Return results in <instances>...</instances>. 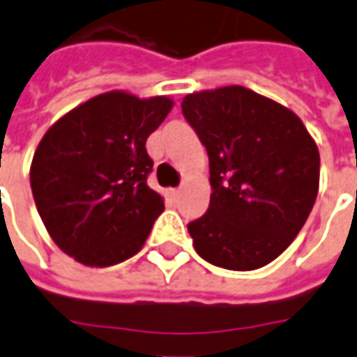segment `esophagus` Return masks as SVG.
Returning a JSON list of instances; mask_svg holds the SVG:
<instances>
[{
	"instance_id": "1",
	"label": "esophagus",
	"mask_w": 357,
	"mask_h": 357,
	"mask_svg": "<svg viewBox=\"0 0 357 357\" xmlns=\"http://www.w3.org/2000/svg\"><path fill=\"white\" fill-rule=\"evenodd\" d=\"M170 197L174 201H178L179 197H181V189H170Z\"/></svg>"
}]
</instances>
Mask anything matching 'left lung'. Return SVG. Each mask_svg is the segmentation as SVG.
Instances as JSON below:
<instances>
[{"instance_id": "left-lung-1", "label": "left lung", "mask_w": 357, "mask_h": 357, "mask_svg": "<svg viewBox=\"0 0 357 357\" xmlns=\"http://www.w3.org/2000/svg\"><path fill=\"white\" fill-rule=\"evenodd\" d=\"M183 116L206 146L211 204L187 230L204 261L255 271L282 255L319 193V149L290 108L230 84L187 94Z\"/></svg>"}]
</instances>
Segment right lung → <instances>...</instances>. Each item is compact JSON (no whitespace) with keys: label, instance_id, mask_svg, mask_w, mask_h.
<instances>
[{"label":"right lung","instance_id":"add662e5","mask_svg":"<svg viewBox=\"0 0 357 357\" xmlns=\"http://www.w3.org/2000/svg\"><path fill=\"white\" fill-rule=\"evenodd\" d=\"M174 108L170 96L102 92L44 133L31 164L34 203L50 238L84 266L137 255L164 197L146 185V139Z\"/></svg>","mask_w":357,"mask_h":357}]
</instances>
